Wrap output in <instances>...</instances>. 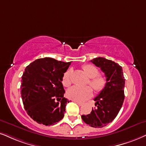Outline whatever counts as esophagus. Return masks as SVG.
<instances>
[{
	"label": "esophagus",
	"instance_id": "34e87169",
	"mask_svg": "<svg viewBox=\"0 0 146 146\" xmlns=\"http://www.w3.org/2000/svg\"><path fill=\"white\" fill-rule=\"evenodd\" d=\"M73 102H76L77 104L79 105V106H82L83 105V103L82 102H77V101H75V100H73Z\"/></svg>",
	"mask_w": 146,
	"mask_h": 146
}]
</instances>
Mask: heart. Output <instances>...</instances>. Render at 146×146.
<instances>
[{"mask_svg": "<svg viewBox=\"0 0 146 146\" xmlns=\"http://www.w3.org/2000/svg\"><path fill=\"white\" fill-rule=\"evenodd\" d=\"M83 69L87 76L90 78L88 84L95 90L99 92L104 89L106 84V79L105 77L99 74V71L95 66L92 64H85L82 67ZM71 69L68 70L64 73L62 79V83L64 86L69 87L71 84ZM93 94L92 88L90 87L86 88H79L73 86L68 90L67 96L69 99L79 102H84L90 98Z\"/></svg>", "mask_w": 146, "mask_h": 146, "instance_id": "1", "label": "heart"}]
</instances>
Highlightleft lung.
Segmentation results:
<instances>
[{"instance_id":"8db88e82","label":"left lung","mask_w":146,"mask_h":146,"mask_svg":"<svg viewBox=\"0 0 146 146\" xmlns=\"http://www.w3.org/2000/svg\"><path fill=\"white\" fill-rule=\"evenodd\" d=\"M100 68L106 79V86L94 98V108L87 115H82L83 121L92 127L102 128L112 122L122 107L125 99V79L119 64L102 57L91 60Z\"/></svg>"}]
</instances>
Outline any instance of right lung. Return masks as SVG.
I'll use <instances>...</instances> for the list:
<instances>
[{
  "label": "right lung",
  "mask_w": 146,
  "mask_h": 146,
  "mask_svg": "<svg viewBox=\"0 0 146 146\" xmlns=\"http://www.w3.org/2000/svg\"><path fill=\"white\" fill-rule=\"evenodd\" d=\"M70 64L71 62L46 57L25 69L21 77L22 101L27 114L39 124L54 125L63 118L69 101L64 98L62 79Z\"/></svg>",
  "instance_id": "add662e5"
}]
</instances>
